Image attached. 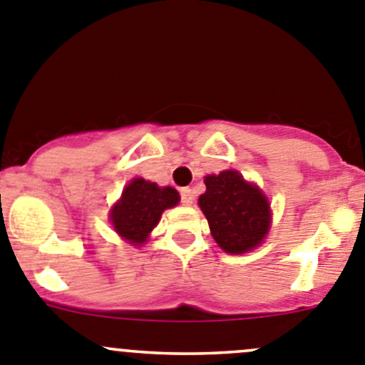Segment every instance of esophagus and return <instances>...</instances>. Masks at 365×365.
Returning <instances> with one entry per match:
<instances>
[{
    "label": "esophagus",
    "instance_id": "34e87169",
    "mask_svg": "<svg viewBox=\"0 0 365 365\" xmlns=\"http://www.w3.org/2000/svg\"><path fill=\"white\" fill-rule=\"evenodd\" d=\"M182 203L183 205H192L194 203V190L189 189V187H185V189H182Z\"/></svg>",
    "mask_w": 365,
    "mask_h": 365
}]
</instances>
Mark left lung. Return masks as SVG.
I'll return each mask as SVG.
<instances>
[{"label": "left lung", "mask_w": 365, "mask_h": 365, "mask_svg": "<svg viewBox=\"0 0 365 365\" xmlns=\"http://www.w3.org/2000/svg\"><path fill=\"white\" fill-rule=\"evenodd\" d=\"M205 185L197 203L217 245L227 254H245L259 247L272 224L263 190L235 169L205 176Z\"/></svg>", "instance_id": "obj_1"}]
</instances>
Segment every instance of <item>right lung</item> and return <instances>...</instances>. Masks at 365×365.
Masks as SVG:
<instances>
[{
  "label": "right lung",
  "instance_id": "add662e5",
  "mask_svg": "<svg viewBox=\"0 0 365 365\" xmlns=\"http://www.w3.org/2000/svg\"><path fill=\"white\" fill-rule=\"evenodd\" d=\"M180 194L173 187H159L145 178H134L109 212L114 231L132 245H143L159 224L164 210L178 205Z\"/></svg>",
  "mask_w": 365,
  "mask_h": 365
}]
</instances>
